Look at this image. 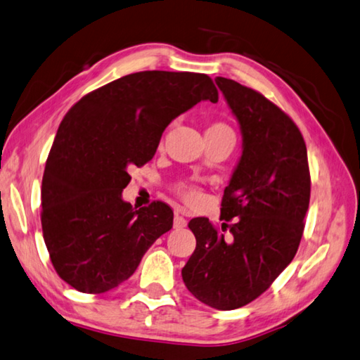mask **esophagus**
<instances>
[{
	"mask_svg": "<svg viewBox=\"0 0 360 360\" xmlns=\"http://www.w3.org/2000/svg\"><path fill=\"white\" fill-rule=\"evenodd\" d=\"M185 226H186V219L181 217V215H179V213H176L175 218H174V228L175 229H184Z\"/></svg>",
	"mask_w": 360,
	"mask_h": 360,
	"instance_id": "esophagus-1",
	"label": "esophagus"
}]
</instances>
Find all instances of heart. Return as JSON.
<instances>
[{
	"label": "heart",
	"instance_id": "b5f03b06",
	"mask_svg": "<svg viewBox=\"0 0 360 360\" xmlns=\"http://www.w3.org/2000/svg\"><path fill=\"white\" fill-rule=\"evenodd\" d=\"M223 134H234V132H232V129L228 124L221 122L210 123L205 129V136H223ZM175 193L188 204H194L200 198L199 188L194 184H191V181H179V184L175 185Z\"/></svg>",
	"mask_w": 360,
	"mask_h": 360
}]
</instances>
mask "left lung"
I'll return each instance as SVG.
<instances>
[{
	"label": "left lung",
	"mask_w": 360,
	"mask_h": 360,
	"mask_svg": "<svg viewBox=\"0 0 360 360\" xmlns=\"http://www.w3.org/2000/svg\"><path fill=\"white\" fill-rule=\"evenodd\" d=\"M242 131V156L221 200V229L209 218L188 228L196 250L181 269L194 297L236 310L267 291L297 253L310 204L307 145L295 123L261 93L217 77ZM231 222V225L227 223Z\"/></svg>",
	"instance_id": "8db88e82"
}]
</instances>
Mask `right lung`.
<instances>
[{"label":"right lung","instance_id":"1","mask_svg":"<svg viewBox=\"0 0 360 360\" xmlns=\"http://www.w3.org/2000/svg\"><path fill=\"white\" fill-rule=\"evenodd\" d=\"M200 101L218 103L209 75L142 71L85 94L69 109L41 190L44 242L68 285L86 294L110 291L172 229L167 204L134 210L122 193L128 169L148 162L167 124Z\"/></svg>","mask_w":360,"mask_h":360}]
</instances>
